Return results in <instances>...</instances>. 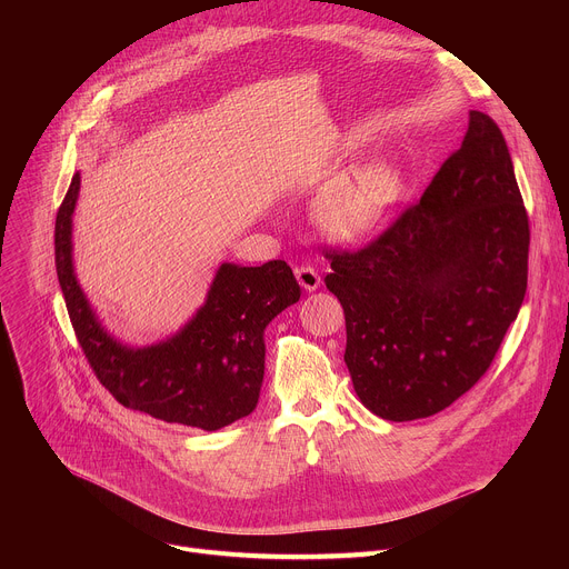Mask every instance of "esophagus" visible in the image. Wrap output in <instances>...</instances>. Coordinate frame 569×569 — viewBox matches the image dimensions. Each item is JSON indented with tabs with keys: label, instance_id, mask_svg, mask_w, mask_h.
I'll list each match as a JSON object with an SVG mask.
<instances>
[{
	"label": "esophagus",
	"instance_id": "1",
	"mask_svg": "<svg viewBox=\"0 0 569 569\" xmlns=\"http://www.w3.org/2000/svg\"><path fill=\"white\" fill-rule=\"evenodd\" d=\"M295 277H297L299 286H301L303 290H308V292L317 290V288H319V283H321V279H319L317 270H315V268H310V266H301V268H295Z\"/></svg>",
	"mask_w": 569,
	"mask_h": 569
}]
</instances>
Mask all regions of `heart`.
I'll return each mask as SVG.
<instances>
[{
	"label": "heart",
	"instance_id": "1",
	"mask_svg": "<svg viewBox=\"0 0 569 569\" xmlns=\"http://www.w3.org/2000/svg\"><path fill=\"white\" fill-rule=\"evenodd\" d=\"M400 189L402 178L393 164L371 161L323 189L315 202V218L333 238H365L387 218Z\"/></svg>",
	"mask_w": 569,
	"mask_h": 569
}]
</instances>
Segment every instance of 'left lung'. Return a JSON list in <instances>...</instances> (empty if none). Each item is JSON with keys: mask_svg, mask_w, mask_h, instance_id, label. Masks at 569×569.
Returning <instances> with one entry per match:
<instances>
[{"mask_svg": "<svg viewBox=\"0 0 569 569\" xmlns=\"http://www.w3.org/2000/svg\"><path fill=\"white\" fill-rule=\"evenodd\" d=\"M353 389L387 421L432 417L491 367L527 292L529 216L498 123L470 110L417 204L360 250H327Z\"/></svg>", "mask_w": 569, "mask_h": 569, "instance_id": "left-lung-1", "label": "left lung"}]
</instances>
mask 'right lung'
<instances>
[{"label": "right lung", "mask_w": 569, "mask_h": 569, "mask_svg": "<svg viewBox=\"0 0 569 569\" xmlns=\"http://www.w3.org/2000/svg\"><path fill=\"white\" fill-rule=\"evenodd\" d=\"M80 176L56 216V272L76 340L99 382L128 410L152 419L220 430L259 402L266 369L263 331L301 288L286 261L259 268L222 263L207 303L171 340L128 349L97 321L71 268V213Z\"/></svg>", "instance_id": "right-lung-1"}]
</instances>
